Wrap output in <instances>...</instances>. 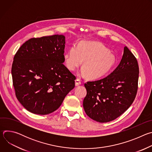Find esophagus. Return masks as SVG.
Wrapping results in <instances>:
<instances>
[{"label": "esophagus", "mask_w": 152, "mask_h": 152, "mask_svg": "<svg viewBox=\"0 0 152 152\" xmlns=\"http://www.w3.org/2000/svg\"><path fill=\"white\" fill-rule=\"evenodd\" d=\"M81 84V80L79 79H76L75 80V85L76 86H78L79 85Z\"/></svg>", "instance_id": "1"}]
</instances>
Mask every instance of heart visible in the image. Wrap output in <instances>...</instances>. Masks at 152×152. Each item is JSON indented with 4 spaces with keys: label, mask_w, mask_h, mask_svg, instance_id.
Returning <instances> with one entry per match:
<instances>
[{
    "label": "heart",
    "mask_w": 152,
    "mask_h": 152,
    "mask_svg": "<svg viewBox=\"0 0 152 152\" xmlns=\"http://www.w3.org/2000/svg\"><path fill=\"white\" fill-rule=\"evenodd\" d=\"M64 59L67 68L71 71L75 70L84 60V69L81 73H87L92 79L107 74L115 63L114 55L105 46L99 42L89 41H82L77 47L71 46L64 54Z\"/></svg>",
    "instance_id": "1"
}]
</instances>
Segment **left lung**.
Returning <instances> with one entry per match:
<instances>
[{"mask_svg": "<svg viewBox=\"0 0 152 152\" xmlns=\"http://www.w3.org/2000/svg\"><path fill=\"white\" fill-rule=\"evenodd\" d=\"M139 67L137 58L126 46L117 68L107 76L85 83L84 110L100 123L116 119L132 104L138 91Z\"/></svg>", "mask_w": 152, "mask_h": 152, "instance_id": "left-lung-1", "label": "left lung"}]
</instances>
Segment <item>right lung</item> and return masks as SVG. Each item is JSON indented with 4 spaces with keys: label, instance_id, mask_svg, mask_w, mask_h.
Listing matches in <instances>:
<instances>
[{
    "label": "right lung",
    "instance_id": "right-lung-1",
    "mask_svg": "<svg viewBox=\"0 0 152 152\" xmlns=\"http://www.w3.org/2000/svg\"><path fill=\"white\" fill-rule=\"evenodd\" d=\"M65 37L32 38L16 52L11 73L15 96L29 112L47 115L75 86L76 77L63 62Z\"/></svg>",
    "mask_w": 152,
    "mask_h": 152
}]
</instances>
